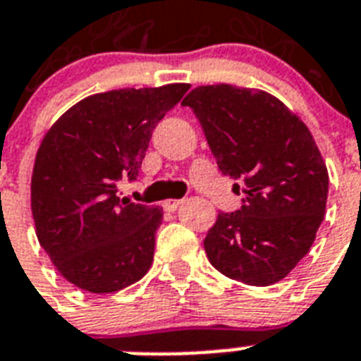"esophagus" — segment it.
Wrapping results in <instances>:
<instances>
[{"mask_svg": "<svg viewBox=\"0 0 361 361\" xmlns=\"http://www.w3.org/2000/svg\"><path fill=\"white\" fill-rule=\"evenodd\" d=\"M181 204H183V200H166V202H163V207H165V211H171L172 213V211L178 209Z\"/></svg>", "mask_w": 361, "mask_h": 361, "instance_id": "34e87169", "label": "esophagus"}]
</instances>
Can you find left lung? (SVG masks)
<instances>
[{
	"instance_id": "obj_1",
	"label": "left lung",
	"mask_w": 361,
	"mask_h": 361,
	"mask_svg": "<svg viewBox=\"0 0 361 361\" xmlns=\"http://www.w3.org/2000/svg\"><path fill=\"white\" fill-rule=\"evenodd\" d=\"M190 107L219 171L243 187V206L219 213L204 248L224 276L271 286L315 241L328 196V171L312 133L269 92L233 85L190 90Z\"/></svg>"
}]
</instances>
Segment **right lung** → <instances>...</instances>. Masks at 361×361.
<instances>
[{
  "mask_svg": "<svg viewBox=\"0 0 361 361\" xmlns=\"http://www.w3.org/2000/svg\"><path fill=\"white\" fill-rule=\"evenodd\" d=\"M189 89L172 83L89 96L44 137L31 180L37 237L79 289L120 291L150 269L163 211L120 198L118 181L137 180L155 126Z\"/></svg>",
  "mask_w": 361,
  "mask_h": 361,
  "instance_id": "add662e5",
  "label": "right lung"
}]
</instances>
